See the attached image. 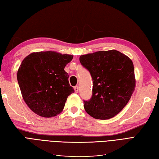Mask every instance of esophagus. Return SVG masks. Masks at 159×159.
I'll return each instance as SVG.
<instances>
[{"label": "esophagus", "instance_id": "1", "mask_svg": "<svg viewBox=\"0 0 159 159\" xmlns=\"http://www.w3.org/2000/svg\"><path fill=\"white\" fill-rule=\"evenodd\" d=\"M74 90L75 91V93H78V91H79V87H78V86H75V87H74Z\"/></svg>", "mask_w": 159, "mask_h": 159}]
</instances>
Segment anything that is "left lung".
I'll use <instances>...</instances> for the list:
<instances>
[{"label":"left lung","instance_id":"left-lung-1","mask_svg":"<svg viewBox=\"0 0 159 159\" xmlns=\"http://www.w3.org/2000/svg\"><path fill=\"white\" fill-rule=\"evenodd\" d=\"M93 80L92 97L84 109L97 119L115 117L127 104L135 88L132 60L117 50L98 51L80 57Z\"/></svg>","mask_w":159,"mask_h":159}]
</instances>
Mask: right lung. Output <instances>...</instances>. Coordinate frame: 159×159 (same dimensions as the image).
I'll return each mask as SVG.
<instances>
[{
	"label": "right lung",
	"instance_id": "obj_1",
	"mask_svg": "<svg viewBox=\"0 0 159 159\" xmlns=\"http://www.w3.org/2000/svg\"><path fill=\"white\" fill-rule=\"evenodd\" d=\"M72 59V55L46 51L32 52L22 60L17 80L24 101L34 113L49 118L63 111L74 92L64 70Z\"/></svg>",
	"mask_w": 159,
	"mask_h": 159
}]
</instances>
